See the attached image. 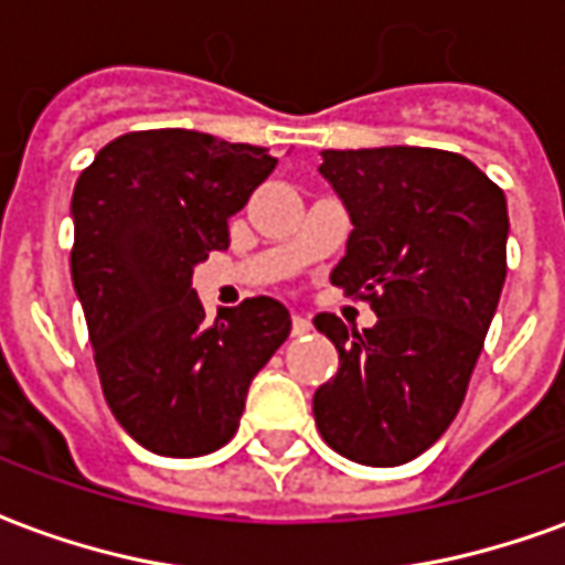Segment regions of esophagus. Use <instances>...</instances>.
I'll return each mask as SVG.
<instances>
[{
    "instance_id": "1",
    "label": "esophagus",
    "mask_w": 565,
    "mask_h": 565,
    "mask_svg": "<svg viewBox=\"0 0 565 565\" xmlns=\"http://www.w3.org/2000/svg\"><path fill=\"white\" fill-rule=\"evenodd\" d=\"M306 332H311V320L294 315V335H306Z\"/></svg>"
}]
</instances>
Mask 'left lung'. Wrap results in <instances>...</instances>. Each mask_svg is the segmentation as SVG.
Masks as SVG:
<instances>
[{"mask_svg": "<svg viewBox=\"0 0 565 565\" xmlns=\"http://www.w3.org/2000/svg\"><path fill=\"white\" fill-rule=\"evenodd\" d=\"M320 174L351 214L330 281L379 315L318 327L339 372L315 393L332 450L363 466H403L460 412L505 284V193L475 162L436 148L323 150Z\"/></svg>", "mask_w": 565, "mask_h": 565, "instance_id": "obj_1", "label": "left lung"}]
</instances>
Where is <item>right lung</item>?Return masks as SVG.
<instances>
[{
	"instance_id": "1",
	"label": "right lung",
	"mask_w": 565,
	"mask_h": 565,
	"mask_svg": "<svg viewBox=\"0 0 565 565\" xmlns=\"http://www.w3.org/2000/svg\"><path fill=\"white\" fill-rule=\"evenodd\" d=\"M275 162L193 129H141L108 141L75 184L72 281L105 403L160 457L223 448L250 381L290 335L278 299L254 296L205 323L190 287Z\"/></svg>"
}]
</instances>
